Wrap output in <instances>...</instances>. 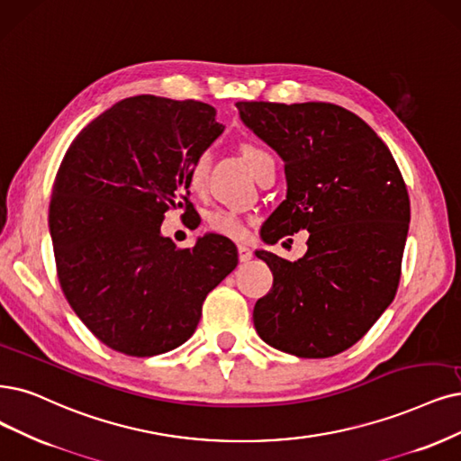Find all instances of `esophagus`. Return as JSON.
I'll return each mask as SVG.
<instances>
[{
	"label": "esophagus",
	"instance_id": "esophagus-1",
	"mask_svg": "<svg viewBox=\"0 0 461 461\" xmlns=\"http://www.w3.org/2000/svg\"><path fill=\"white\" fill-rule=\"evenodd\" d=\"M237 254H240V262H243V264L252 260V250L249 247H245V245L237 247Z\"/></svg>",
	"mask_w": 461,
	"mask_h": 461
}]
</instances>
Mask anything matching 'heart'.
I'll list each match as a JSON object with an SVG mask.
<instances>
[{"instance_id":"obj_1","label":"heart","mask_w":461,"mask_h":461,"mask_svg":"<svg viewBox=\"0 0 461 461\" xmlns=\"http://www.w3.org/2000/svg\"><path fill=\"white\" fill-rule=\"evenodd\" d=\"M243 158H245L247 165L250 167L254 176L260 173L264 165L274 161V156H271L266 148L257 146V144H245ZM207 170H209V153H201L190 168V185L195 187V190L203 185L204 176H207ZM209 228L214 233L230 237V240H241V237L245 235V224H243L241 216L233 211H228V209L212 211L209 214Z\"/></svg>"}]
</instances>
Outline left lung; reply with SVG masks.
Returning <instances> with one entry per match:
<instances>
[{
  "label": "left lung",
  "instance_id": "8db88e82",
  "mask_svg": "<svg viewBox=\"0 0 461 461\" xmlns=\"http://www.w3.org/2000/svg\"><path fill=\"white\" fill-rule=\"evenodd\" d=\"M241 122L285 161L286 199L262 226L269 245L300 230L296 262L258 250L274 286L254 305L266 344L303 359L346 351L393 302L411 199L389 148L359 115L329 102H237Z\"/></svg>",
  "mask_w": 461,
  "mask_h": 461
}]
</instances>
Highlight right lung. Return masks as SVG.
I'll list each match as a JSON object with an SVG mask.
<instances>
[{
  "instance_id": "right-lung-1",
  "label": "right lung",
  "mask_w": 461,
  "mask_h": 461,
  "mask_svg": "<svg viewBox=\"0 0 461 461\" xmlns=\"http://www.w3.org/2000/svg\"><path fill=\"white\" fill-rule=\"evenodd\" d=\"M221 131L204 102L131 96L93 119L59 167L49 231L62 293L119 353L182 346L204 298L237 266L228 237L176 249L161 235L168 209H190V168Z\"/></svg>"
}]
</instances>
